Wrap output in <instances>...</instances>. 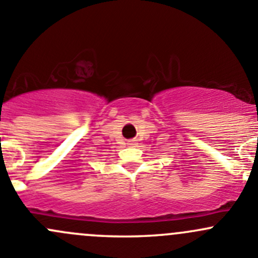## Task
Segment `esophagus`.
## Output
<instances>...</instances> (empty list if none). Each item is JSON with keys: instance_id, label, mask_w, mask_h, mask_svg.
Segmentation results:
<instances>
[{"instance_id": "1", "label": "esophagus", "mask_w": 258, "mask_h": 258, "mask_svg": "<svg viewBox=\"0 0 258 258\" xmlns=\"http://www.w3.org/2000/svg\"><path fill=\"white\" fill-rule=\"evenodd\" d=\"M128 145H135V144L132 141H128Z\"/></svg>"}]
</instances>
